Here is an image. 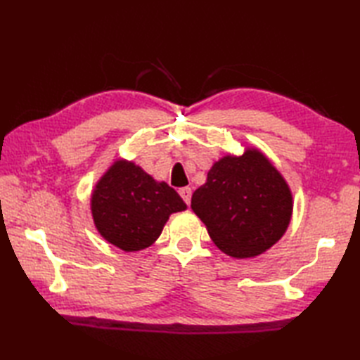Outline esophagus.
Wrapping results in <instances>:
<instances>
[{
  "instance_id": "34e87169",
  "label": "esophagus",
  "mask_w": 360,
  "mask_h": 360,
  "mask_svg": "<svg viewBox=\"0 0 360 360\" xmlns=\"http://www.w3.org/2000/svg\"><path fill=\"white\" fill-rule=\"evenodd\" d=\"M179 195H181L182 200L186 201V204L188 205L190 200H192V188H190V187H182V188H179Z\"/></svg>"
}]
</instances>
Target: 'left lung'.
<instances>
[{
	"label": "left lung",
	"mask_w": 360,
	"mask_h": 360,
	"mask_svg": "<svg viewBox=\"0 0 360 360\" xmlns=\"http://www.w3.org/2000/svg\"><path fill=\"white\" fill-rule=\"evenodd\" d=\"M292 209L286 179L258 148L217 160L192 196V210L212 241L233 258H252L271 249L285 235Z\"/></svg>",
	"instance_id": "8db88e82"
}]
</instances>
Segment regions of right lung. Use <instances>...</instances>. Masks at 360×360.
Wrapping results in <instances>:
<instances>
[{
  "label": "right lung",
  "mask_w": 360,
  "mask_h": 360,
  "mask_svg": "<svg viewBox=\"0 0 360 360\" xmlns=\"http://www.w3.org/2000/svg\"><path fill=\"white\" fill-rule=\"evenodd\" d=\"M186 209L174 188L153 179L127 159L114 160L91 195V213L98 233L125 252L151 246L172 213Z\"/></svg>",
  "instance_id": "1"
}]
</instances>
